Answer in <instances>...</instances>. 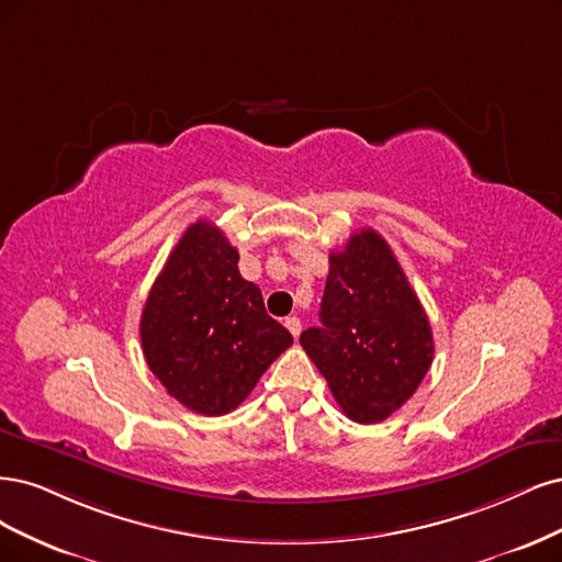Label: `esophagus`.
I'll return each mask as SVG.
<instances>
[{"mask_svg": "<svg viewBox=\"0 0 562 562\" xmlns=\"http://www.w3.org/2000/svg\"><path fill=\"white\" fill-rule=\"evenodd\" d=\"M284 327L289 329V334H292L294 338H299V334H301V319L299 317H286L284 319Z\"/></svg>", "mask_w": 562, "mask_h": 562, "instance_id": "1", "label": "esophagus"}]
</instances>
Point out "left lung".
<instances>
[{"label":"left lung","instance_id":"8db88e82","mask_svg":"<svg viewBox=\"0 0 562 562\" xmlns=\"http://www.w3.org/2000/svg\"><path fill=\"white\" fill-rule=\"evenodd\" d=\"M319 322L301 334V346L355 423L390 418L431 367L425 307L373 228L352 233L346 247L331 251Z\"/></svg>","mask_w":562,"mask_h":562}]
</instances>
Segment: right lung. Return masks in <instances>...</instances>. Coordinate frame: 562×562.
Instances as JSON below:
<instances>
[{"instance_id": "1", "label": "right lung", "mask_w": 562, "mask_h": 562, "mask_svg": "<svg viewBox=\"0 0 562 562\" xmlns=\"http://www.w3.org/2000/svg\"><path fill=\"white\" fill-rule=\"evenodd\" d=\"M222 228L198 220L162 266L139 319L144 359L170 396L201 415L238 408L294 342L238 270Z\"/></svg>"}]
</instances>
